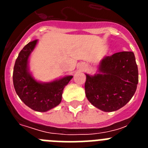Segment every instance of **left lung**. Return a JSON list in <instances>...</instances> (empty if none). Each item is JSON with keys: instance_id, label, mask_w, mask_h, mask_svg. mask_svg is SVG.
Segmentation results:
<instances>
[{"instance_id": "1", "label": "left lung", "mask_w": 148, "mask_h": 148, "mask_svg": "<svg viewBox=\"0 0 148 148\" xmlns=\"http://www.w3.org/2000/svg\"><path fill=\"white\" fill-rule=\"evenodd\" d=\"M100 73L86 75L85 93L95 108L105 112L120 109L131 99L138 82V66L133 52H119L101 61Z\"/></svg>"}]
</instances>
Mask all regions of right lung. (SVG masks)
Instances as JSON below:
<instances>
[{"label":"right lung","mask_w":148,"mask_h":148,"mask_svg":"<svg viewBox=\"0 0 148 148\" xmlns=\"http://www.w3.org/2000/svg\"><path fill=\"white\" fill-rule=\"evenodd\" d=\"M36 44L37 40L28 43L18 55L13 70V84L16 93L26 105L35 111L46 112L61 103L63 90L73 76L68 75L47 84L36 82L27 68L29 56Z\"/></svg>","instance_id":"add662e5"}]
</instances>
